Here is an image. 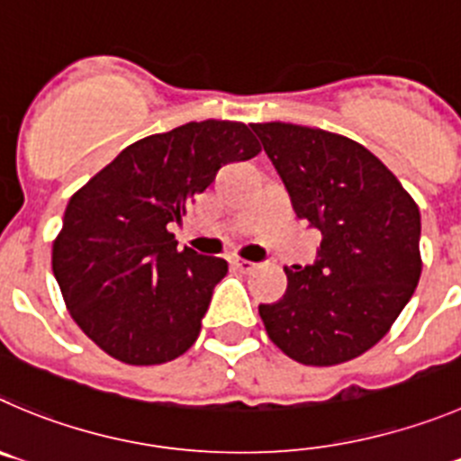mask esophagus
<instances>
[{
	"instance_id": "34e87169",
	"label": "esophagus",
	"mask_w": 461,
	"mask_h": 461,
	"mask_svg": "<svg viewBox=\"0 0 461 461\" xmlns=\"http://www.w3.org/2000/svg\"><path fill=\"white\" fill-rule=\"evenodd\" d=\"M231 266H234L236 270H240V273H252V270L257 268V264H252V261L248 259H234L231 261Z\"/></svg>"
}]
</instances>
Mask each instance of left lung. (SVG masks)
<instances>
[{
	"instance_id": "obj_1",
	"label": "left lung",
	"mask_w": 461,
	"mask_h": 461,
	"mask_svg": "<svg viewBox=\"0 0 461 461\" xmlns=\"http://www.w3.org/2000/svg\"><path fill=\"white\" fill-rule=\"evenodd\" d=\"M252 131L295 216L322 234L316 264L284 268V298L259 304L266 332L304 366L355 359L389 332L419 284V206L375 154L341 133L291 122Z\"/></svg>"
}]
</instances>
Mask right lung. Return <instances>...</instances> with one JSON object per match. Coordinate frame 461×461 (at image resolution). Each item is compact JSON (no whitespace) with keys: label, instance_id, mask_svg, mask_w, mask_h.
<instances>
[{"label":"right lung","instance_id":"right-lung-1","mask_svg":"<svg viewBox=\"0 0 461 461\" xmlns=\"http://www.w3.org/2000/svg\"><path fill=\"white\" fill-rule=\"evenodd\" d=\"M259 152L243 122H186L124 148L70 197L51 270L70 316L106 355L154 366L195 343L227 261L177 250L167 225L222 166Z\"/></svg>","mask_w":461,"mask_h":461}]
</instances>
